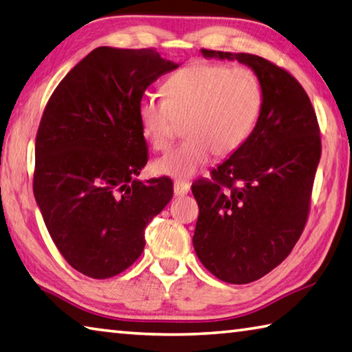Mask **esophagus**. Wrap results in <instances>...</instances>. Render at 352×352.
<instances>
[{"mask_svg":"<svg viewBox=\"0 0 352 352\" xmlns=\"http://www.w3.org/2000/svg\"><path fill=\"white\" fill-rule=\"evenodd\" d=\"M188 192H189V184L182 183V182L174 183V194L177 197H184V195H188Z\"/></svg>","mask_w":352,"mask_h":352,"instance_id":"esophagus-1","label":"esophagus"}]
</instances>
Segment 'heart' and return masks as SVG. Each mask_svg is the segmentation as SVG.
<instances>
[{
	"instance_id": "obj_1",
	"label": "heart",
	"mask_w": 352,
	"mask_h": 352,
	"mask_svg": "<svg viewBox=\"0 0 352 352\" xmlns=\"http://www.w3.org/2000/svg\"><path fill=\"white\" fill-rule=\"evenodd\" d=\"M164 98L143 95L137 117L143 137L164 149L177 123L188 140L154 162V170L178 180L192 178L210 155H229L251 135L263 104L258 76L249 67L197 63L166 80Z\"/></svg>"
}]
</instances>
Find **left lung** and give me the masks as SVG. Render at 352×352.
I'll use <instances>...</instances> for the list:
<instances>
[{"mask_svg": "<svg viewBox=\"0 0 352 352\" xmlns=\"http://www.w3.org/2000/svg\"><path fill=\"white\" fill-rule=\"evenodd\" d=\"M204 58L251 67L263 89L257 124L245 144L192 184L197 257L217 278L245 285L289 255L308 219L322 143L316 112L300 82L251 54L201 49Z\"/></svg>", "mask_w": 352, "mask_h": 352, "instance_id": "left-lung-1", "label": "left lung"}]
</instances>
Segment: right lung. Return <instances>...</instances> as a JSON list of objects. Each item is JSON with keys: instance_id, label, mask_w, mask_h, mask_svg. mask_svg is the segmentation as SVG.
I'll list each match as a JSON object with an SVG mask.
<instances>
[{"instance_id": "right-lung-1", "label": "right lung", "mask_w": 352, "mask_h": 352, "mask_svg": "<svg viewBox=\"0 0 352 352\" xmlns=\"http://www.w3.org/2000/svg\"><path fill=\"white\" fill-rule=\"evenodd\" d=\"M178 66L154 49L97 47L44 109L34 195L55 246L87 277L127 270L143 252L146 226L174 194L169 178L137 180L148 163L137 104Z\"/></svg>"}]
</instances>
